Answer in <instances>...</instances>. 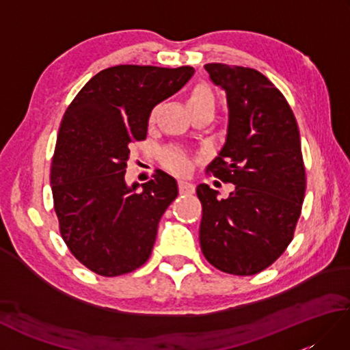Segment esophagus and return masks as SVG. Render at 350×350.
<instances>
[{"instance_id":"obj_1","label":"esophagus","mask_w":350,"mask_h":350,"mask_svg":"<svg viewBox=\"0 0 350 350\" xmlns=\"http://www.w3.org/2000/svg\"><path fill=\"white\" fill-rule=\"evenodd\" d=\"M179 191H180V194L188 196V194H192V192L196 191V187L192 183L187 182V180H180L179 182Z\"/></svg>"}]
</instances>
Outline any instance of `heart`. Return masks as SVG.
<instances>
[{
  "instance_id": "1",
  "label": "heart",
  "mask_w": 350,
  "mask_h": 350,
  "mask_svg": "<svg viewBox=\"0 0 350 350\" xmlns=\"http://www.w3.org/2000/svg\"><path fill=\"white\" fill-rule=\"evenodd\" d=\"M215 105H217V98H215V94L209 87L204 84H198L192 88V92L189 93V98H188L189 109H196V108L215 109ZM153 117H154V111L152 113V118ZM161 159H162L163 167L170 171H173L176 174L188 173L191 167L188 154L183 150H180V148H176V147L165 148V150L162 152Z\"/></svg>"
}]
</instances>
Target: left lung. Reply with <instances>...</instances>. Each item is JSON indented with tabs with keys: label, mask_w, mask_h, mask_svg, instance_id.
<instances>
[{
	"label": "left lung",
	"mask_w": 350,
	"mask_h": 350,
	"mask_svg": "<svg viewBox=\"0 0 350 350\" xmlns=\"http://www.w3.org/2000/svg\"><path fill=\"white\" fill-rule=\"evenodd\" d=\"M212 83L226 90L228 128L207 173L234 191L202 183L200 247L207 262L233 275L269 267L293 239L306 196L299 129L286 98L263 73L242 66L209 63Z\"/></svg>",
	"instance_id": "1"
}]
</instances>
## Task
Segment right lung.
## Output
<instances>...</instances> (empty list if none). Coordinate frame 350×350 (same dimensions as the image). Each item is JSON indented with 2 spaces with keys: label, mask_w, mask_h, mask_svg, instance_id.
Listing matches in <instances>:
<instances>
[{
  "label": "right lung",
  "mask_w": 350,
  "mask_h": 350,
  "mask_svg": "<svg viewBox=\"0 0 350 350\" xmlns=\"http://www.w3.org/2000/svg\"><path fill=\"white\" fill-rule=\"evenodd\" d=\"M194 68L120 64L100 70L66 109L51 163L60 233L92 272L117 277L138 269L152 254L159 219L179 194L174 177L128 187L131 146L147 135L159 102L188 83Z\"/></svg>",
  "instance_id": "obj_1"
}]
</instances>
